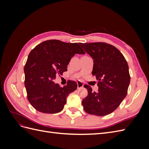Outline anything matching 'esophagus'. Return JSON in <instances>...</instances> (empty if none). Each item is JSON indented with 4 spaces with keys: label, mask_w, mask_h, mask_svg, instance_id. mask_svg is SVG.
Masks as SVG:
<instances>
[{
    "label": "esophagus",
    "mask_w": 149,
    "mask_h": 149,
    "mask_svg": "<svg viewBox=\"0 0 149 149\" xmlns=\"http://www.w3.org/2000/svg\"><path fill=\"white\" fill-rule=\"evenodd\" d=\"M84 86V84L81 82V81H78L77 82V88L78 89H79V88H81Z\"/></svg>",
    "instance_id": "1"
}]
</instances>
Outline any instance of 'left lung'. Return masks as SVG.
I'll return each mask as SVG.
<instances>
[{"mask_svg": "<svg viewBox=\"0 0 149 149\" xmlns=\"http://www.w3.org/2000/svg\"><path fill=\"white\" fill-rule=\"evenodd\" d=\"M84 51L93 59L92 74L98 81V91L93 92L89 86L84 87L88 92L82 101L87 113L104 116L118 108L127 94L130 77L124 56L118 48L102 42L80 43Z\"/></svg>", "mask_w": 149, "mask_h": 149, "instance_id": "1", "label": "left lung"}]
</instances>
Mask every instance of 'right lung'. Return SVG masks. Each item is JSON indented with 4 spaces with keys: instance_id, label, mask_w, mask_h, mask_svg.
Instances as JSON below:
<instances>
[{
    "instance_id": "1",
    "label": "right lung",
    "mask_w": 149,
    "mask_h": 149,
    "mask_svg": "<svg viewBox=\"0 0 149 149\" xmlns=\"http://www.w3.org/2000/svg\"><path fill=\"white\" fill-rule=\"evenodd\" d=\"M85 52L78 43L49 40L36 46L29 53L24 67L25 86L28 100L36 110L55 114L61 111L70 93L77 88L69 81L63 87L55 83L56 75L67 71V65L75 54Z\"/></svg>"
}]
</instances>
